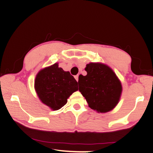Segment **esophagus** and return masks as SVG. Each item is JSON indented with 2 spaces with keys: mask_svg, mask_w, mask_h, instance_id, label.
Segmentation results:
<instances>
[{
  "mask_svg": "<svg viewBox=\"0 0 153 153\" xmlns=\"http://www.w3.org/2000/svg\"><path fill=\"white\" fill-rule=\"evenodd\" d=\"M74 77H75V79H76V81H77V82H78V77H79V75H76V76H74Z\"/></svg>",
  "mask_w": 153,
  "mask_h": 153,
  "instance_id": "34e87169",
  "label": "esophagus"
}]
</instances>
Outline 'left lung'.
Segmentation results:
<instances>
[{"mask_svg":"<svg viewBox=\"0 0 153 153\" xmlns=\"http://www.w3.org/2000/svg\"><path fill=\"white\" fill-rule=\"evenodd\" d=\"M86 76L80 75L79 91L90 108L98 113H107L115 108L122 92L121 82L109 67L100 63L86 65ZM80 87H79V85Z\"/></svg>","mask_w":153,"mask_h":153,"instance_id":"obj_1","label":"left lung"}]
</instances>
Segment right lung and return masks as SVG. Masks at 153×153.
Wrapping results in <instances>:
<instances>
[{
    "label": "right lung",
    "mask_w": 153,
    "mask_h": 153,
    "mask_svg": "<svg viewBox=\"0 0 153 153\" xmlns=\"http://www.w3.org/2000/svg\"><path fill=\"white\" fill-rule=\"evenodd\" d=\"M36 92L42 103L52 110L60 109L72 93L78 90L77 82L69 71H65L58 63L38 72L34 82Z\"/></svg>",
    "instance_id": "1"
}]
</instances>
